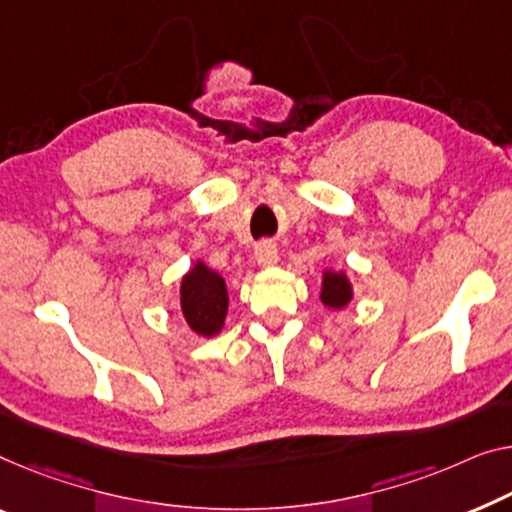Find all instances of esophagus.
Returning <instances> with one entry per match:
<instances>
[{"label":"esophagus","mask_w":512,"mask_h":512,"mask_svg":"<svg viewBox=\"0 0 512 512\" xmlns=\"http://www.w3.org/2000/svg\"><path fill=\"white\" fill-rule=\"evenodd\" d=\"M255 262L257 266H262V269H269L278 262V248L273 241H259L255 246Z\"/></svg>","instance_id":"esophagus-1"}]
</instances>
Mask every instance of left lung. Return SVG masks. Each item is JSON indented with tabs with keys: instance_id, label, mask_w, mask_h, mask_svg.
Listing matches in <instances>:
<instances>
[{
	"instance_id": "8db88e82",
	"label": "left lung",
	"mask_w": 512,
	"mask_h": 512,
	"mask_svg": "<svg viewBox=\"0 0 512 512\" xmlns=\"http://www.w3.org/2000/svg\"><path fill=\"white\" fill-rule=\"evenodd\" d=\"M319 299H322L326 308H345V305L352 301V282H349V278L342 271H324L322 294H319Z\"/></svg>"
}]
</instances>
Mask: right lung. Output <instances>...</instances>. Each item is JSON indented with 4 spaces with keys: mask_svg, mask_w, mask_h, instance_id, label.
Masks as SVG:
<instances>
[{
    "mask_svg": "<svg viewBox=\"0 0 512 512\" xmlns=\"http://www.w3.org/2000/svg\"><path fill=\"white\" fill-rule=\"evenodd\" d=\"M227 285L225 278L211 271L204 262H195L181 278V312L190 329L204 338L220 333L227 317Z\"/></svg>",
    "mask_w": 512,
    "mask_h": 512,
    "instance_id": "1",
    "label": "right lung"
}]
</instances>
